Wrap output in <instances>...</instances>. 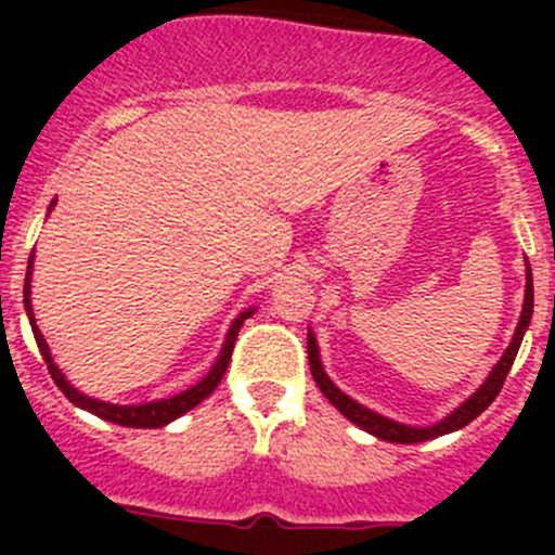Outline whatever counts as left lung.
I'll use <instances>...</instances> for the list:
<instances>
[{"label": "left lung", "instance_id": "obj_1", "mask_svg": "<svg viewBox=\"0 0 555 555\" xmlns=\"http://www.w3.org/2000/svg\"><path fill=\"white\" fill-rule=\"evenodd\" d=\"M531 313H533V278H531V267H528L526 302H522L519 325H517V331H514V338H512V345H508V350L503 352V358L498 361V366L492 370V375L487 377V384L480 386V389L475 391L467 403L461 405V409H455L453 414L444 416L442 423L430 425V428H409V425L391 423V420H386V416L375 414V411H370V409H364L361 403H356V400H352V397H347L341 389H336V386L331 384V377L325 375V370H322L320 350H317V338H313V333H308V364H311V375H313V380H317V386L322 389V395H325L327 400H331V403L336 405V409L341 411L347 420H350V423H356L358 428H364L366 434H375L377 439H386V442H400V444L428 442V439H436V436H444V434H450V430L464 428V425L473 423L480 411H487L489 405H492V400L500 395L503 384H506V375H508V370H512L514 358H517L519 345H522L526 327L531 325Z\"/></svg>", "mask_w": 555, "mask_h": 555}]
</instances>
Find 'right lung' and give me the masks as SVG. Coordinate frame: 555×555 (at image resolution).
Listing matches in <instances>:
<instances>
[{
	"instance_id": "1",
	"label": "right lung",
	"mask_w": 555,
	"mask_h": 555,
	"mask_svg": "<svg viewBox=\"0 0 555 555\" xmlns=\"http://www.w3.org/2000/svg\"><path fill=\"white\" fill-rule=\"evenodd\" d=\"M29 269H33V258H29L27 281H24V308H27V313H29V325H33V333H36L38 350H41L43 361H47L49 375H52V380L57 384V389H61L63 395L72 400V403L80 405V409H86V411H91V414L102 416V420H107V423L125 425V428H164L166 423L178 420L180 414H185V411H191L197 403H203L205 397L217 389L219 380L224 377V372H228L230 356H233V347H235V336H238V327H242L244 320H247L249 313H253V311H244L242 317H238V320L230 325L228 341H224V347H222V356L217 358L214 370H210L197 386H191V389H185L183 395H175V397H169V400H155V403L111 405V403H102V400H94V397L80 395L75 386H68V380L61 375V370H57L55 361H52V356H49V347H47V341H43L41 331L36 327V320H33V306H29Z\"/></svg>"
}]
</instances>
